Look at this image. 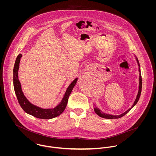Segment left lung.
<instances>
[{
	"label": "left lung",
	"mask_w": 156,
	"mask_h": 156,
	"mask_svg": "<svg viewBox=\"0 0 156 156\" xmlns=\"http://www.w3.org/2000/svg\"><path fill=\"white\" fill-rule=\"evenodd\" d=\"M136 57V61H137V65H138V67H139V90H138V92H137V95L136 96V98L135 99V101H134V103L132 106V108H130V109H129L127 111L122 113V114L121 115H111V114H108V113H104L103 112L101 111L100 109H99L97 107H96L95 105H94V111L101 118H106V119H117V118H119L123 116H124L126 114H127L130 111L134 106L137 104L139 98H140V94H141V90H142V77H141V73H140V65H139V61L137 58V57L136 56H134Z\"/></svg>",
	"instance_id": "1"
}]
</instances>
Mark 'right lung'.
I'll use <instances>...</instances> for the list:
<instances>
[{
	"instance_id": "right-lung-1",
	"label": "right lung",
	"mask_w": 156,
	"mask_h": 156,
	"mask_svg": "<svg viewBox=\"0 0 156 156\" xmlns=\"http://www.w3.org/2000/svg\"><path fill=\"white\" fill-rule=\"evenodd\" d=\"M22 57V55L19 54L17 56L15 62L13 69V83L16 95L17 96L19 103L23 111L34 117L44 119H51L60 115L64 111L67 106L69 96L73 88L76 85L78 78L75 79L68 86L61 101L55 108L51 109L41 108L30 103L23 92L21 83L18 77V71L20 66L19 64Z\"/></svg>"
}]
</instances>
